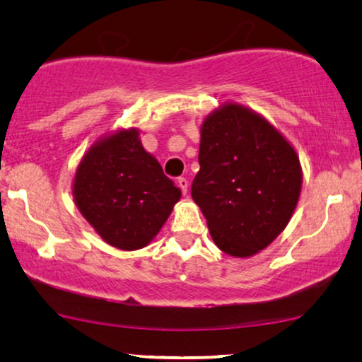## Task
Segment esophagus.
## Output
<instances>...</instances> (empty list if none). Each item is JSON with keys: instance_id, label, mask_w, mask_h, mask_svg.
Wrapping results in <instances>:
<instances>
[{"instance_id": "esophagus-1", "label": "esophagus", "mask_w": 362, "mask_h": 362, "mask_svg": "<svg viewBox=\"0 0 362 362\" xmlns=\"http://www.w3.org/2000/svg\"><path fill=\"white\" fill-rule=\"evenodd\" d=\"M177 186L181 187L182 194H186V192H187V186H189V181H187L186 177H177Z\"/></svg>"}]
</instances>
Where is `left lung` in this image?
Listing matches in <instances>:
<instances>
[{
    "label": "left lung",
    "mask_w": 362,
    "mask_h": 362,
    "mask_svg": "<svg viewBox=\"0 0 362 362\" xmlns=\"http://www.w3.org/2000/svg\"><path fill=\"white\" fill-rule=\"evenodd\" d=\"M191 196L212 240L226 254L250 257L285 229L301 189L300 160L259 113L227 103L201 127Z\"/></svg>",
    "instance_id": "obj_1"
}]
</instances>
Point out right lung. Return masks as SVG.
Wrapping results in <instances>:
<instances>
[{
	"mask_svg": "<svg viewBox=\"0 0 362 362\" xmlns=\"http://www.w3.org/2000/svg\"><path fill=\"white\" fill-rule=\"evenodd\" d=\"M180 197L160 163L143 150L135 128L97 141L74 180L78 211L107 244L122 250L148 245Z\"/></svg>",
	"mask_w": 362,
	"mask_h": 362,
	"instance_id": "right-lung-1",
	"label": "right lung"
}]
</instances>
